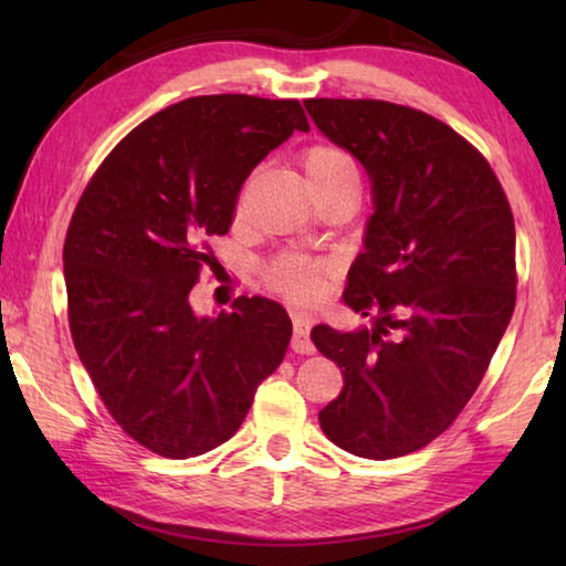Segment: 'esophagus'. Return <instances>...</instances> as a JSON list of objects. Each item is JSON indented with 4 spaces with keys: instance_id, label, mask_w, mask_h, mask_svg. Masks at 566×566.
Segmentation results:
<instances>
[{
    "instance_id": "esophagus-1",
    "label": "esophagus",
    "mask_w": 566,
    "mask_h": 566,
    "mask_svg": "<svg viewBox=\"0 0 566 566\" xmlns=\"http://www.w3.org/2000/svg\"><path fill=\"white\" fill-rule=\"evenodd\" d=\"M312 319L304 317V314H294V337H292V349L296 354H314V344L310 339Z\"/></svg>"
}]
</instances>
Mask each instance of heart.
I'll list each match as a JSON object with an SVG mask.
<instances>
[{
	"label": "heart",
	"instance_id": "b5f03b06",
	"mask_svg": "<svg viewBox=\"0 0 566 566\" xmlns=\"http://www.w3.org/2000/svg\"><path fill=\"white\" fill-rule=\"evenodd\" d=\"M306 185L317 191L329 189H359V165L349 149L332 142H314L300 155ZM324 266L306 260L302 254H276L260 266L262 284L266 290L286 296L296 304H310L324 290Z\"/></svg>",
	"mask_w": 566,
	"mask_h": 566
}]
</instances>
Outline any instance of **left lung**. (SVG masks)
<instances>
[{"label":"left lung","mask_w":566,"mask_h":566,"mask_svg":"<svg viewBox=\"0 0 566 566\" xmlns=\"http://www.w3.org/2000/svg\"><path fill=\"white\" fill-rule=\"evenodd\" d=\"M371 179L375 214L344 304L375 327L312 329L344 387L319 411L329 442L367 459L417 452L452 427L516 302L510 199L482 151L432 114L381 99H306Z\"/></svg>","instance_id":"1"}]
</instances>
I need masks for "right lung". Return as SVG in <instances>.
I'll return each mask as SVG.
<instances>
[{
    "instance_id": "add662e5",
    "label": "right lung",
    "mask_w": 566,
    "mask_h": 566,
    "mask_svg": "<svg viewBox=\"0 0 566 566\" xmlns=\"http://www.w3.org/2000/svg\"><path fill=\"white\" fill-rule=\"evenodd\" d=\"M296 99L207 94L134 127L84 187L64 239L74 349L112 419L134 442L187 459L232 439L254 391L280 367L292 319L237 296L217 319L189 292L229 232L239 189L292 132Z\"/></svg>"
}]
</instances>
